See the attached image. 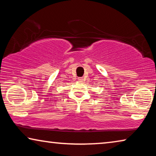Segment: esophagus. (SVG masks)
I'll return each instance as SVG.
<instances>
[{
  "label": "esophagus",
  "mask_w": 156,
  "mask_h": 156,
  "mask_svg": "<svg viewBox=\"0 0 156 156\" xmlns=\"http://www.w3.org/2000/svg\"><path fill=\"white\" fill-rule=\"evenodd\" d=\"M78 80L80 82H83V78H82V77L78 78Z\"/></svg>",
  "instance_id": "34e87169"
}]
</instances>
